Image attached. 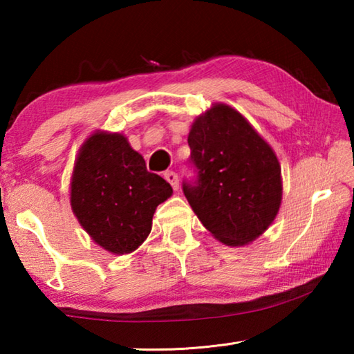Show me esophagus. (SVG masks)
<instances>
[{
	"label": "esophagus",
	"instance_id": "obj_1",
	"mask_svg": "<svg viewBox=\"0 0 354 354\" xmlns=\"http://www.w3.org/2000/svg\"><path fill=\"white\" fill-rule=\"evenodd\" d=\"M164 178L167 179V181L170 183V185L175 190H178V187H179V179H178V175L175 171H171V170H169V171H165L164 173Z\"/></svg>",
	"mask_w": 354,
	"mask_h": 354
}]
</instances>
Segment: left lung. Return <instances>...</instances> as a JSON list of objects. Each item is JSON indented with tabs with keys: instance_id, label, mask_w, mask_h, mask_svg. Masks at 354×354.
<instances>
[{
	"instance_id": "1",
	"label": "left lung",
	"mask_w": 354,
	"mask_h": 354,
	"mask_svg": "<svg viewBox=\"0 0 354 354\" xmlns=\"http://www.w3.org/2000/svg\"><path fill=\"white\" fill-rule=\"evenodd\" d=\"M195 181L183 192L196 217L221 243L241 247L259 237L283 198L281 165L272 147L242 113L217 103L189 133Z\"/></svg>"
}]
</instances>
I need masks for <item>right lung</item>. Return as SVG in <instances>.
I'll return each mask as SVG.
<instances>
[{
  "label": "right lung",
  "mask_w": 354,
  "mask_h": 354,
  "mask_svg": "<svg viewBox=\"0 0 354 354\" xmlns=\"http://www.w3.org/2000/svg\"><path fill=\"white\" fill-rule=\"evenodd\" d=\"M70 203L92 241L112 254H128L151 231L156 207L171 185L147 170L127 137L97 131L82 143L71 175Z\"/></svg>",
  "instance_id": "1"
}]
</instances>
